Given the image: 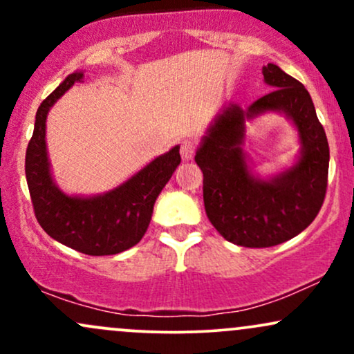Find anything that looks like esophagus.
I'll return each instance as SVG.
<instances>
[{"mask_svg":"<svg viewBox=\"0 0 354 354\" xmlns=\"http://www.w3.org/2000/svg\"><path fill=\"white\" fill-rule=\"evenodd\" d=\"M194 153H196V145H194V141L193 140H185V141H183V143H181V156H183V160H186V161L193 160Z\"/></svg>","mask_w":354,"mask_h":354,"instance_id":"1","label":"esophagus"}]
</instances>
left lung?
Wrapping results in <instances>:
<instances>
[{
	"label": "left lung",
	"mask_w": 354,
	"mask_h": 354,
	"mask_svg": "<svg viewBox=\"0 0 354 354\" xmlns=\"http://www.w3.org/2000/svg\"><path fill=\"white\" fill-rule=\"evenodd\" d=\"M270 93L243 111L230 104L203 138L194 161L203 171V200L211 225L238 246L270 248L311 225L326 196L330 146L306 88L276 64L263 68ZM284 112L299 128L302 156L293 169L259 180L247 168L241 145L244 120Z\"/></svg>",
	"instance_id": "8db88e82"
}]
</instances>
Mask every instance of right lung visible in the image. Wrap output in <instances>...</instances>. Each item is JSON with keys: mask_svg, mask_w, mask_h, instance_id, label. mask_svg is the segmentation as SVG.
<instances>
[{"mask_svg": "<svg viewBox=\"0 0 354 354\" xmlns=\"http://www.w3.org/2000/svg\"><path fill=\"white\" fill-rule=\"evenodd\" d=\"M81 80L83 73H73L38 108L24 171L35 216L53 239L89 256L116 254L145 236L154 201L181 163L180 146L158 156L108 193L89 198L64 194L51 178L44 140L46 116L53 104Z\"/></svg>", "mask_w": 354, "mask_h": 354, "instance_id": "1", "label": "right lung"}]
</instances>
